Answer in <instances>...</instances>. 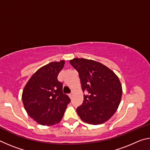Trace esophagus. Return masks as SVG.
I'll return each mask as SVG.
<instances>
[{
	"instance_id": "34e87169",
	"label": "esophagus",
	"mask_w": 150,
	"mask_h": 150,
	"mask_svg": "<svg viewBox=\"0 0 150 150\" xmlns=\"http://www.w3.org/2000/svg\"><path fill=\"white\" fill-rule=\"evenodd\" d=\"M73 93H73V91H72V92H71V93H70V94H69V97H70V98H72V96H73Z\"/></svg>"
}]
</instances>
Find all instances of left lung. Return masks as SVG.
<instances>
[{"mask_svg": "<svg viewBox=\"0 0 150 150\" xmlns=\"http://www.w3.org/2000/svg\"><path fill=\"white\" fill-rule=\"evenodd\" d=\"M77 71L84 95L82 105L77 108L85 122L98 125L110 119L120 105L122 88L113 71L103 63L84 58L69 61Z\"/></svg>", "mask_w": 150, "mask_h": 150, "instance_id": "1", "label": "left lung"}]
</instances>
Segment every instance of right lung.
I'll list each match as a JSON object with an SVG mask.
<instances>
[{
	"label": "right lung",
	"instance_id": "1",
	"mask_svg": "<svg viewBox=\"0 0 150 150\" xmlns=\"http://www.w3.org/2000/svg\"><path fill=\"white\" fill-rule=\"evenodd\" d=\"M64 64L65 61L61 60L43 66L33 74L23 89L22 99L25 110L41 125L59 123L70 102L57 79Z\"/></svg>",
	"mask_w": 150,
	"mask_h": 150
}]
</instances>
